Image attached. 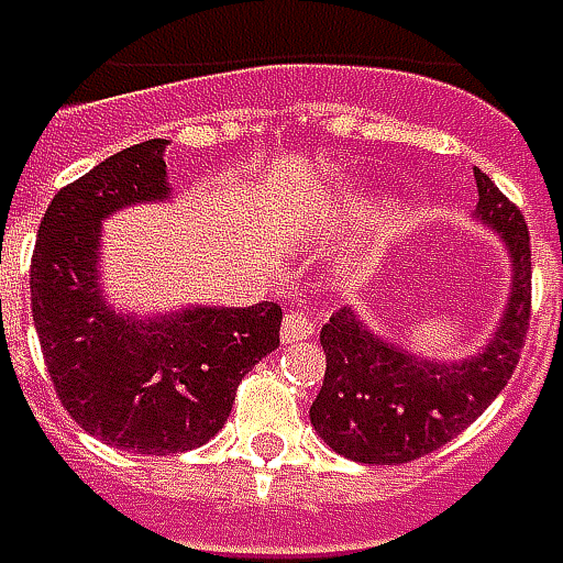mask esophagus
Instances as JSON below:
<instances>
[{
	"label": "esophagus",
	"instance_id": "obj_1",
	"mask_svg": "<svg viewBox=\"0 0 563 563\" xmlns=\"http://www.w3.org/2000/svg\"><path fill=\"white\" fill-rule=\"evenodd\" d=\"M307 335H313V323L307 320V317H300V313H285V320H282V342L285 345H291V342H300V339H307Z\"/></svg>",
	"mask_w": 563,
	"mask_h": 563
}]
</instances>
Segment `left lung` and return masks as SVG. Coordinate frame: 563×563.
<instances>
[{"instance_id":"8db88e82","label":"left lung","mask_w":563,"mask_h":563,"mask_svg":"<svg viewBox=\"0 0 563 563\" xmlns=\"http://www.w3.org/2000/svg\"><path fill=\"white\" fill-rule=\"evenodd\" d=\"M475 214L494 228L514 260V288L485 352L463 364H437L374 335L352 310L329 317L320 332L325 377L310 424L345 460L411 463L434 453L492 406L514 377L532 313V250L522 211L475 170Z\"/></svg>"}]
</instances>
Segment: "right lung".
I'll return each mask as SVG.
<instances>
[{"label": "right lung", "mask_w": 563, "mask_h": 563, "mask_svg": "<svg viewBox=\"0 0 563 563\" xmlns=\"http://www.w3.org/2000/svg\"><path fill=\"white\" fill-rule=\"evenodd\" d=\"M167 139L123 148L63 186L31 260V313L53 389L78 428L110 446L170 456L202 446L231 415L240 379L278 349L282 307H192L157 320L100 295V221L167 199Z\"/></svg>", "instance_id": "right-lung-1"}]
</instances>
